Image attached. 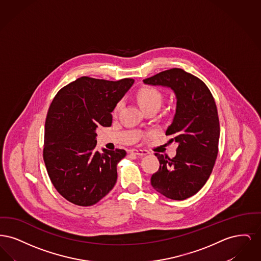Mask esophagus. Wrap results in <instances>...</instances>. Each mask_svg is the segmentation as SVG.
I'll use <instances>...</instances> for the list:
<instances>
[{"instance_id":"esophagus-1","label":"esophagus","mask_w":261,"mask_h":261,"mask_svg":"<svg viewBox=\"0 0 261 261\" xmlns=\"http://www.w3.org/2000/svg\"><path fill=\"white\" fill-rule=\"evenodd\" d=\"M130 152L131 153H133V154H137V155H146V154H148L149 153V151L147 150V149H131L130 150Z\"/></svg>"}]
</instances>
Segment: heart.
<instances>
[{"mask_svg": "<svg viewBox=\"0 0 261 261\" xmlns=\"http://www.w3.org/2000/svg\"><path fill=\"white\" fill-rule=\"evenodd\" d=\"M136 98L141 108L144 111H146L150 108H155L159 110L162 106L164 96L162 91L159 90L158 88L146 85L137 90ZM121 107H122V100H119L114 106L113 113H117V112L121 109Z\"/></svg>", "mask_w": 261, "mask_h": 261, "instance_id": "1", "label": "heart"}]
</instances>
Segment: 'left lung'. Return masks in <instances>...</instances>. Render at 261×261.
<instances>
[{"label": "left lung", "instance_id": "8db88e82", "mask_svg": "<svg viewBox=\"0 0 261 261\" xmlns=\"http://www.w3.org/2000/svg\"><path fill=\"white\" fill-rule=\"evenodd\" d=\"M149 85L171 88L177 106L173 121L165 134L178 144L176 155L154 153L160 168L150 184L164 197L188 199L204 186L218 154L219 117L210 89L199 78L181 68H171L144 79Z\"/></svg>", "mask_w": 261, "mask_h": 261}]
</instances>
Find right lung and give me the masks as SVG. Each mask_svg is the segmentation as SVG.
<instances>
[{"instance_id":"add662e5","label":"right lung","mask_w":261,"mask_h":261,"mask_svg":"<svg viewBox=\"0 0 261 261\" xmlns=\"http://www.w3.org/2000/svg\"><path fill=\"white\" fill-rule=\"evenodd\" d=\"M134 83L83 76L62 88L47 113L43 159L50 181L66 200L90 206L116 183L124 149L99 151L97 127L112 125L114 106Z\"/></svg>"}]
</instances>
